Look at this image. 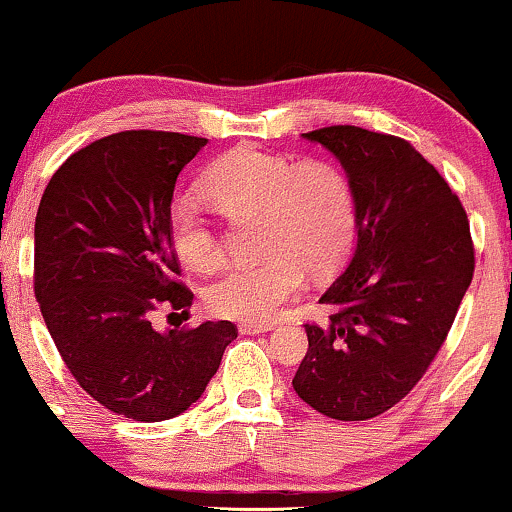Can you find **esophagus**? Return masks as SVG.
Masks as SVG:
<instances>
[{
  "label": "esophagus",
  "instance_id": "obj_1",
  "mask_svg": "<svg viewBox=\"0 0 512 512\" xmlns=\"http://www.w3.org/2000/svg\"><path fill=\"white\" fill-rule=\"evenodd\" d=\"M238 331L241 335H260V333H267V331H274V323H250L245 321L238 326Z\"/></svg>",
  "mask_w": 512,
  "mask_h": 512
}]
</instances>
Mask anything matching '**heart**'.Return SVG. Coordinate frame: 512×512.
Here are the masks:
<instances>
[{
  "label": "heart",
  "mask_w": 512,
  "mask_h": 512,
  "mask_svg": "<svg viewBox=\"0 0 512 512\" xmlns=\"http://www.w3.org/2000/svg\"><path fill=\"white\" fill-rule=\"evenodd\" d=\"M203 193L231 219H260L257 252L262 262L229 269L208 288V307L217 316L260 323L300 295L307 271L333 274L354 241L357 210L347 174L326 160L297 163L238 146L210 165ZM177 257L193 271L224 262L219 234L196 205L179 200L167 215Z\"/></svg>",
  "instance_id": "heart-1"
}]
</instances>
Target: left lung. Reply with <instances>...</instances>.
Returning <instances> with one entry per match:
<instances>
[{
	"instance_id": "left-lung-1",
	"label": "left lung",
	"mask_w": 512,
	"mask_h": 512,
	"mask_svg": "<svg viewBox=\"0 0 512 512\" xmlns=\"http://www.w3.org/2000/svg\"><path fill=\"white\" fill-rule=\"evenodd\" d=\"M302 137L345 167L357 248L319 300L335 312L304 326L293 387L323 416L368 420L404 399L444 345L475 271L470 222L409 141L354 125Z\"/></svg>"
}]
</instances>
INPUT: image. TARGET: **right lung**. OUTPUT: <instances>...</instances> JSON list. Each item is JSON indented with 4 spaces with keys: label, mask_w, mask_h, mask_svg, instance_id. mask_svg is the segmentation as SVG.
<instances>
[{
    "label": "right lung",
    "mask_w": 512,
    "mask_h": 512,
    "mask_svg": "<svg viewBox=\"0 0 512 512\" xmlns=\"http://www.w3.org/2000/svg\"><path fill=\"white\" fill-rule=\"evenodd\" d=\"M205 144L153 129L103 137L58 167L37 210L35 297L51 340L89 397L141 423L189 409L238 338L231 321L167 333L151 323L193 302L167 215Z\"/></svg>",
    "instance_id": "add662e5"
}]
</instances>
